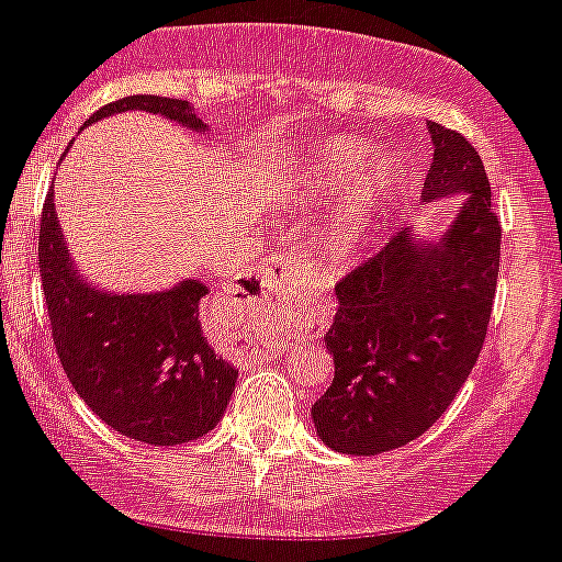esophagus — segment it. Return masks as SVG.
I'll list each match as a JSON object with an SVG mask.
<instances>
[{
    "mask_svg": "<svg viewBox=\"0 0 562 562\" xmlns=\"http://www.w3.org/2000/svg\"><path fill=\"white\" fill-rule=\"evenodd\" d=\"M296 282H300V262L291 254L268 257V260H262L260 266L254 268L251 274V288L260 296L285 294V291L296 288Z\"/></svg>",
    "mask_w": 562,
    "mask_h": 562,
    "instance_id": "34e87169",
    "label": "esophagus"
}]
</instances>
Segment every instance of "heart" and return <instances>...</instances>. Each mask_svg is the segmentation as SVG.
<instances>
[{
  "mask_svg": "<svg viewBox=\"0 0 562 562\" xmlns=\"http://www.w3.org/2000/svg\"><path fill=\"white\" fill-rule=\"evenodd\" d=\"M362 158L364 146L359 140L330 135V138L305 146L294 160L300 194L305 203H322L336 188L340 189L322 226V243L334 254H353L368 243L393 187V160L375 155L357 170L355 166ZM345 177L349 180L345 181Z\"/></svg>",
  "mask_w": 562,
  "mask_h": 562,
  "instance_id": "1",
  "label": "heart"
}]
</instances>
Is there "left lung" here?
<instances>
[{
    "label": "left lung",
    "mask_w": 562,
    "mask_h": 562,
    "mask_svg": "<svg viewBox=\"0 0 562 562\" xmlns=\"http://www.w3.org/2000/svg\"><path fill=\"white\" fill-rule=\"evenodd\" d=\"M432 164L422 203L461 198L436 237L398 232L336 285L325 334L334 382L311 407L316 436L345 456H379L427 432L477 362L495 300L501 223L481 155L427 124Z\"/></svg>",
    "instance_id": "left-lung-1"
}]
</instances>
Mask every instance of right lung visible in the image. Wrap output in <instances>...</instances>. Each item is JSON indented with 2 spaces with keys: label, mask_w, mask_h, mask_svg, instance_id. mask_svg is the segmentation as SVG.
<instances>
[{
  "label": "right lung",
  "mask_w": 562,
  "mask_h": 562,
  "mask_svg": "<svg viewBox=\"0 0 562 562\" xmlns=\"http://www.w3.org/2000/svg\"><path fill=\"white\" fill-rule=\"evenodd\" d=\"M130 110L209 133L189 101L160 95L101 106L87 126ZM38 274L67 379L106 427L153 447L194 441L217 427L237 370L214 353L200 328L206 282L189 277L149 294H119L87 282L58 228L53 189L38 228Z\"/></svg>",
  "instance_id": "add662e5"
}]
</instances>
